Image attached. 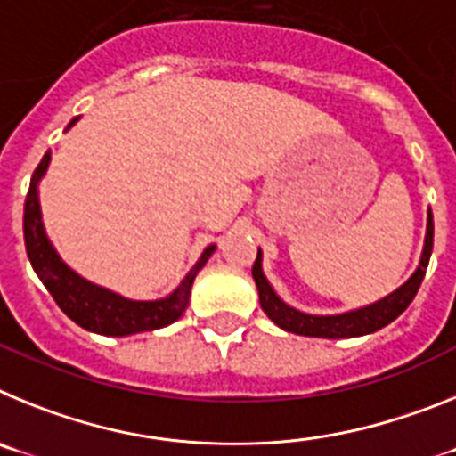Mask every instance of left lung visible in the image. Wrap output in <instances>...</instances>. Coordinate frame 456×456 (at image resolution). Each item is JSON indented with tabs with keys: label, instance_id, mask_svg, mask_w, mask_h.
Listing matches in <instances>:
<instances>
[{
	"label": "left lung",
	"instance_id": "1",
	"mask_svg": "<svg viewBox=\"0 0 456 456\" xmlns=\"http://www.w3.org/2000/svg\"><path fill=\"white\" fill-rule=\"evenodd\" d=\"M432 248L434 219L432 209H429V216H427L425 251H422L420 265H418L416 273H413L400 289H395L393 294H388L386 299L377 301V304L372 305H365V308L352 310V313H345V315H305L301 310H294L289 308L288 304H283L272 289V285L267 283V278H265L263 265H260V251H257V257L256 263H253L251 272L253 281H256L257 285V294H260V305H263V310L267 313V317L273 324H278L281 329H285V331L289 333H297V336L356 338L384 329L386 324L397 320V317L409 308V304L413 301L418 289H420L427 265H429V257H432Z\"/></svg>",
	"mask_w": 456,
	"mask_h": 456
}]
</instances>
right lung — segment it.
Instances as JSON below:
<instances>
[{"label": "right lung", "instance_id": "add662e5", "mask_svg": "<svg viewBox=\"0 0 456 456\" xmlns=\"http://www.w3.org/2000/svg\"><path fill=\"white\" fill-rule=\"evenodd\" d=\"M75 123H77V118H72L68 127H72ZM47 164H50V152H45V157L36 167L34 175H31L29 191H27V200H24V247H27L31 267L38 273L47 292L52 294L56 305L75 324H79L86 331L102 333V336H130V333L152 331V329L173 324L187 310L193 278L208 263V257L212 256L215 247L205 248L200 260L184 276L180 288L167 299L130 301L118 297V294L109 292V289L88 283V281H84L82 276H77L70 267L61 263V257L56 256L50 240L45 237V231H43L38 189L36 187H38V180L45 175Z\"/></svg>", "mask_w": 456, "mask_h": 456}]
</instances>
